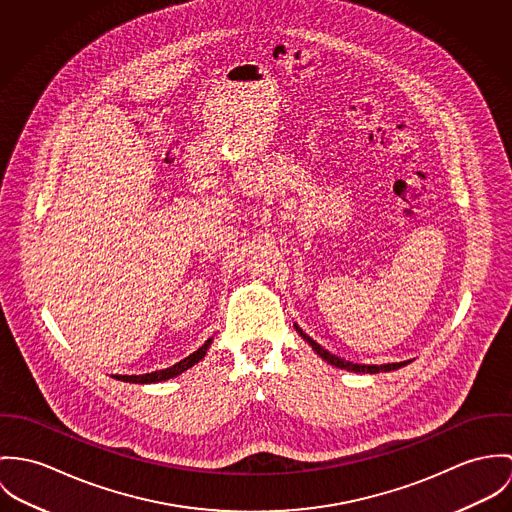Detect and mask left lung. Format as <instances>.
Segmentation results:
<instances>
[{"mask_svg":"<svg viewBox=\"0 0 512 512\" xmlns=\"http://www.w3.org/2000/svg\"><path fill=\"white\" fill-rule=\"evenodd\" d=\"M294 328H296V332L304 338V340L308 341L310 345H312V349L324 359V361H328L330 365H334V367H340V369H347V371H353V373H379V371H395L398 367H402V365H406L408 361H400V363H385V365H361V363H353V361H345V359H341L338 355H334V353H330L328 349H324L320 343H316V341L312 340L310 336H306L296 324H294Z\"/></svg>","mask_w":512,"mask_h":512,"instance_id":"8db88e82","label":"left lung"}]
</instances>
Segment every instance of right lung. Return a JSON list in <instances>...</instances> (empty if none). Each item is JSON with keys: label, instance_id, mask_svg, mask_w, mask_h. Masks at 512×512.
I'll return each mask as SVG.
<instances>
[{"label": "right lung", "instance_id": "obj_1", "mask_svg": "<svg viewBox=\"0 0 512 512\" xmlns=\"http://www.w3.org/2000/svg\"><path fill=\"white\" fill-rule=\"evenodd\" d=\"M210 345H212V338L206 340V343H204L202 347H198L194 353H190L188 357L180 359L178 363H174L172 367H167V369L153 371V373H145V375H115V379H117V381H125V383H141V385L167 381V379H172V377L184 373L186 369H190L192 365H196L200 359H204V355H206V351H208Z\"/></svg>", "mask_w": 512, "mask_h": 512}]
</instances>
